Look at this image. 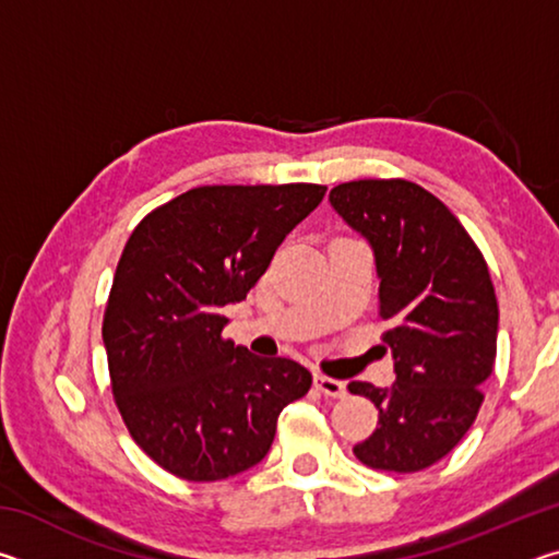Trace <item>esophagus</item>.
<instances>
[{"label":"esophagus","mask_w":559,"mask_h":559,"mask_svg":"<svg viewBox=\"0 0 559 559\" xmlns=\"http://www.w3.org/2000/svg\"><path fill=\"white\" fill-rule=\"evenodd\" d=\"M316 386H318V390L323 392V394L335 396V400H343V396L347 394L345 382L333 380V377H325V374H316Z\"/></svg>","instance_id":"34e87169"}]
</instances>
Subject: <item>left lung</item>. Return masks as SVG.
<instances>
[{"mask_svg":"<svg viewBox=\"0 0 559 559\" xmlns=\"http://www.w3.org/2000/svg\"><path fill=\"white\" fill-rule=\"evenodd\" d=\"M330 204L372 246L380 316L392 323L394 384H347L380 409L353 451L370 468H429L476 421L493 372L498 300L484 253L447 204L406 179L337 185Z\"/></svg>","mask_w":559,"mask_h":559,"instance_id":"left-lung-1","label":"left lung"}]
</instances>
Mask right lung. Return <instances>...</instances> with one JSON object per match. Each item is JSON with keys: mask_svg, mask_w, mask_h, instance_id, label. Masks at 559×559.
<instances>
[{"mask_svg": "<svg viewBox=\"0 0 559 559\" xmlns=\"http://www.w3.org/2000/svg\"><path fill=\"white\" fill-rule=\"evenodd\" d=\"M323 185L194 187L157 206L122 249L103 318L112 396L130 437L187 480H222L266 456L283 406L313 374L222 337Z\"/></svg>", "mask_w": 559, "mask_h": 559, "instance_id": "right-lung-1", "label": "right lung"}]
</instances>
